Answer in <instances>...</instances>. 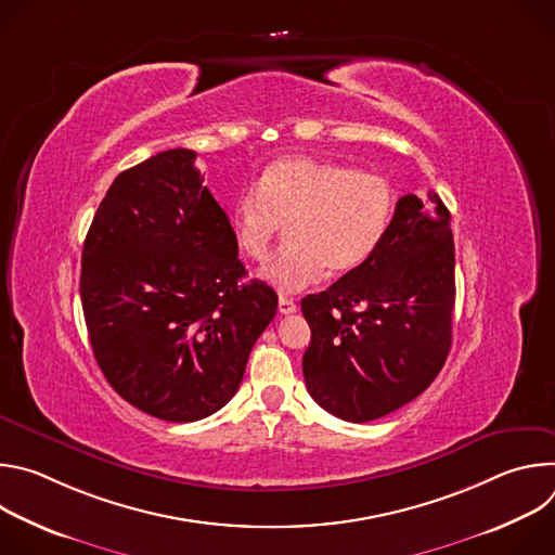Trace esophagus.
<instances>
[{"label":"esophagus","mask_w":555,"mask_h":555,"mask_svg":"<svg viewBox=\"0 0 555 555\" xmlns=\"http://www.w3.org/2000/svg\"><path fill=\"white\" fill-rule=\"evenodd\" d=\"M298 309V305L294 302V298L289 296H279V311L281 313H294Z\"/></svg>","instance_id":"1"}]
</instances>
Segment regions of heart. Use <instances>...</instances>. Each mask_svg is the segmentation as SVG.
Here are the masks:
<instances>
[{"instance_id":"heart-1","label":"heart","mask_w":555,"mask_h":555,"mask_svg":"<svg viewBox=\"0 0 555 555\" xmlns=\"http://www.w3.org/2000/svg\"><path fill=\"white\" fill-rule=\"evenodd\" d=\"M395 215V191L379 173L313 155H283L257 186L236 195L230 230L242 255L263 261L289 228V244L259 272L279 292L319 283L327 270L345 276L382 246Z\"/></svg>"}]
</instances>
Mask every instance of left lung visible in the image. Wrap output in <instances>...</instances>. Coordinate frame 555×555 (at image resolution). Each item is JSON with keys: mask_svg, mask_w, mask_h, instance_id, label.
I'll return each mask as SVG.
<instances>
[{"mask_svg": "<svg viewBox=\"0 0 555 555\" xmlns=\"http://www.w3.org/2000/svg\"><path fill=\"white\" fill-rule=\"evenodd\" d=\"M300 309L311 330L302 375L313 402L353 424L413 402L452 343L454 240L439 195L400 197L377 253L305 296Z\"/></svg>", "mask_w": 555, "mask_h": 555, "instance_id": "left-lung-1", "label": "left lung"}]
</instances>
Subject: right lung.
Here are the masks:
<instances>
[{"label":"right lung","mask_w":555,"mask_h":555,"mask_svg":"<svg viewBox=\"0 0 555 555\" xmlns=\"http://www.w3.org/2000/svg\"><path fill=\"white\" fill-rule=\"evenodd\" d=\"M195 157L169 149L122 171L81 259V302L103 375L131 406L178 424L232 400L279 305L263 281H242L230 221Z\"/></svg>","instance_id":"obj_1"}]
</instances>
